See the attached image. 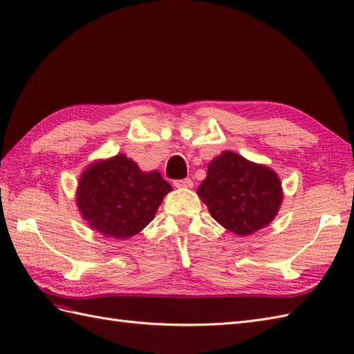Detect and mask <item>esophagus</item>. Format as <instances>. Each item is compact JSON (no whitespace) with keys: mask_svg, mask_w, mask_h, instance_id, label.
<instances>
[{"mask_svg":"<svg viewBox=\"0 0 354 354\" xmlns=\"http://www.w3.org/2000/svg\"><path fill=\"white\" fill-rule=\"evenodd\" d=\"M174 185L176 188H192L193 187V180L189 178H185V179H176Z\"/></svg>","mask_w":354,"mask_h":354,"instance_id":"34e87169","label":"esophagus"}]
</instances>
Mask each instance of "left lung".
Segmentation results:
<instances>
[{
	"mask_svg": "<svg viewBox=\"0 0 354 354\" xmlns=\"http://www.w3.org/2000/svg\"><path fill=\"white\" fill-rule=\"evenodd\" d=\"M197 194L212 218L239 236L266 227L283 202L275 171L232 151H224L209 162Z\"/></svg>",
	"mask_w": 354,
	"mask_h": 354,
	"instance_id": "8db88e82",
	"label": "left lung"
}]
</instances>
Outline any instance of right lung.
Segmentation results:
<instances>
[{
	"label": "right lung",
	"instance_id": "1",
	"mask_svg": "<svg viewBox=\"0 0 354 354\" xmlns=\"http://www.w3.org/2000/svg\"><path fill=\"white\" fill-rule=\"evenodd\" d=\"M171 185L157 170L142 171L124 153L88 166L79 179L76 203L91 229L127 239L153 220Z\"/></svg>",
	"mask_w": 354,
	"mask_h": 354
}]
</instances>
